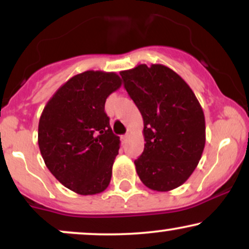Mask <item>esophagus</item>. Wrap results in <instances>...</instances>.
Listing matches in <instances>:
<instances>
[{
    "label": "esophagus",
    "instance_id": "esophagus-1",
    "mask_svg": "<svg viewBox=\"0 0 249 249\" xmlns=\"http://www.w3.org/2000/svg\"><path fill=\"white\" fill-rule=\"evenodd\" d=\"M127 134H124V136H123L122 137V139H123V142H126L127 141Z\"/></svg>",
    "mask_w": 249,
    "mask_h": 249
}]
</instances>
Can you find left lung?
<instances>
[{"mask_svg":"<svg viewBox=\"0 0 249 249\" xmlns=\"http://www.w3.org/2000/svg\"><path fill=\"white\" fill-rule=\"evenodd\" d=\"M124 88L144 119V151L134 160L145 186L167 192L196 170L206 142L205 116L187 83L161 64L121 72Z\"/></svg>","mask_w":249,"mask_h":249,"instance_id":"8db88e82","label":"left lung"}]
</instances>
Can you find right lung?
Segmentation results:
<instances>
[{
    "label": "right lung",
    "instance_id": "add662e5",
    "mask_svg": "<svg viewBox=\"0 0 249 249\" xmlns=\"http://www.w3.org/2000/svg\"><path fill=\"white\" fill-rule=\"evenodd\" d=\"M121 85L115 72L85 71L56 91L39 118L43 160L62 185L82 196L101 193L110 184L121 141L104 107Z\"/></svg>",
    "mask_w": 249,
    "mask_h": 249
}]
</instances>
